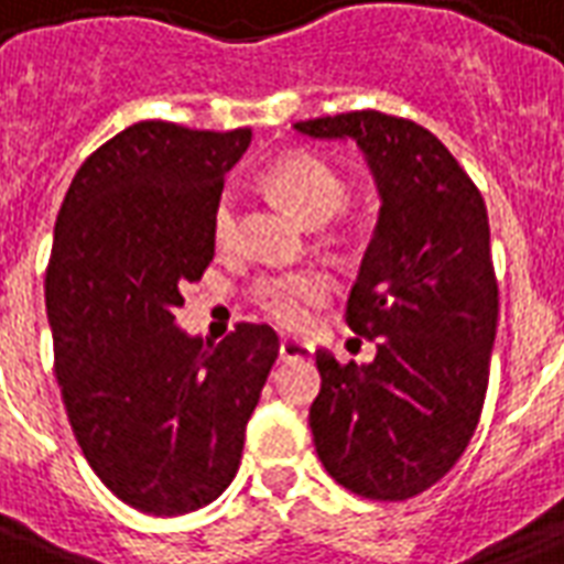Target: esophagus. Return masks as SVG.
Here are the masks:
<instances>
[{"label":"esophagus","instance_id":"1","mask_svg":"<svg viewBox=\"0 0 564 564\" xmlns=\"http://www.w3.org/2000/svg\"><path fill=\"white\" fill-rule=\"evenodd\" d=\"M278 354H281L283 362H290V359H311V356H314V347L305 341H299V338H283Z\"/></svg>","mask_w":564,"mask_h":564}]
</instances>
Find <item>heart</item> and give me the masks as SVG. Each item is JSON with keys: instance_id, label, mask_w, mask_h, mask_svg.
Listing matches in <instances>:
<instances>
[{"instance_id": "heart-1", "label": "heart", "mask_w": 564, "mask_h": 564, "mask_svg": "<svg viewBox=\"0 0 564 564\" xmlns=\"http://www.w3.org/2000/svg\"><path fill=\"white\" fill-rule=\"evenodd\" d=\"M269 189L307 226L329 223L347 202V186L326 162L314 156H290L269 172ZM217 247H229L235 238V196L223 193L210 217ZM332 283L323 271L302 269L271 274L253 286V305L278 326L293 329L307 314V305H317L329 295Z\"/></svg>"}]
</instances>
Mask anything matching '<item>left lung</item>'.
Wrapping results in <instances>:
<instances>
[{
  "label": "left lung",
  "mask_w": 564,
  "mask_h": 564,
  "mask_svg": "<svg viewBox=\"0 0 564 564\" xmlns=\"http://www.w3.org/2000/svg\"><path fill=\"white\" fill-rule=\"evenodd\" d=\"M295 132L356 141L380 196L375 235L347 299L371 362L317 350L311 432L335 484L404 501L459 462L484 411L498 326L484 196L441 141L383 111L317 117Z\"/></svg>",
  "instance_id": "left-lung-1"
}]
</instances>
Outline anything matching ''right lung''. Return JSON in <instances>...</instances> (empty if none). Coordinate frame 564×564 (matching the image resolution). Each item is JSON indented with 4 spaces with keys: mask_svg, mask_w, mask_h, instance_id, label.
Listing matches in <instances>:
<instances>
[{
    "mask_svg": "<svg viewBox=\"0 0 564 564\" xmlns=\"http://www.w3.org/2000/svg\"><path fill=\"white\" fill-rule=\"evenodd\" d=\"M250 129L141 120L80 165L47 265L54 371L90 468L129 508L181 517L241 465L247 420L278 359L269 326L205 344L174 323L214 259V205Z\"/></svg>",
    "mask_w": 564,
    "mask_h": 564,
    "instance_id": "1",
    "label": "right lung"
}]
</instances>
